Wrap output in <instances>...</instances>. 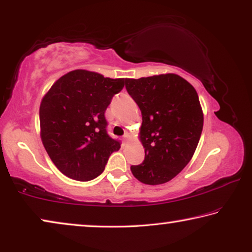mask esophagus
Here are the masks:
<instances>
[{"instance_id": "1", "label": "esophagus", "mask_w": 252, "mask_h": 252, "mask_svg": "<svg viewBox=\"0 0 252 252\" xmlns=\"http://www.w3.org/2000/svg\"><path fill=\"white\" fill-rule=\"evenodd\" d=\"M124 139H125L126 142H128L129 139H130V135H129V133H125V135H124Z\"/></svg>"}]
</instances>
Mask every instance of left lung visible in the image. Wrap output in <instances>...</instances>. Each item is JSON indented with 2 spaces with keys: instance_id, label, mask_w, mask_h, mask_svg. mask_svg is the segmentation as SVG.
I'll return each instance as SVG.
<instances>
[{
  "instance_id": "8db88e82",
  "label": "left lung",
  "mask_w": 252,
  "mask_h": 252,
  "mask_svg": "<svg viewBox=\"0 0 252 252\" xmlns=\"http://www.w3.org/2000/svg\"><path fill=\"white\" fill-rule=\"evenodd\" d=\"M126 89L142 111L145 148L143 163L130 171L144 184L166 183L187 166L200 141L203 111L196 90L175 73L127 79Z\"/></svg>"
}]
</instances>
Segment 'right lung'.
I'll return each instance as SVG.
<instances>
[{
	"label": "right lung",
	"instance_id": "obj_1",
	"mask_svg": "<svg viewBox=\"0 0 252 252\" xmlns=\"http://www.w3.org/2000/svg\"><path fill=\"white\" fill-rule=\"evenodd\" d=\"M127 79L77 69L52 85L40 105L43 146L53 164L72 180L100 175L121 142L107 134L105 111Z\"/></svg>",
	"mask_w": 252,
	"mask_h": 252
}]
</instances>
